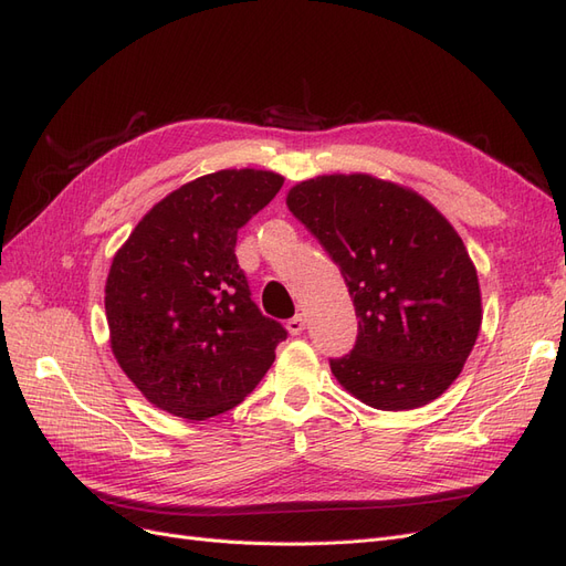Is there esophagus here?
<instances>
[{
	"label": "esophagus",
	"instance_id": "1",
	"mask_svg": "<svg viewBox=\"0 0 566 566\" xmlns=\"http://www.w3.org/2000/svg\"><path fill=\"white\" fill-rule=\"evenodd\" d=\"M285 328H287L290 335H300V333L304 331V316H302V314L293 316V318H290V321L285 323Z\"/></svg>",
	"mask_w": 566,
	"mask_h": 566
}]
</instances>
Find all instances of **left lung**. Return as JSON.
Here are the masks:
<instances>
[{"mask_svg":"<svg viewBox=\"0 0 566 566\" xmlns=\"http://www.w3.org/2000/svg\"><path fill=\"white\" fill-rule=\"evenodd\" d=\"M287 208L339 266L358 318L337 382L380 410L430 403L449 389L482 325L476 271L430 202L368 175L302 181Z\"/></svg>","mask_w":566,"mask_h":566,"instance_id":"obj_1","label":"left lung"}]
</instances>
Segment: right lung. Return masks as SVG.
Masks as SVG:
<instances>
[{"label": "right lung", "mask_w": 566, "mask_h": 566, "mask_svg": "<svg viewBox=\"0 0 566 566\" xmlns=\"http://www.w3.org/2000/svg\"><path fill=\"white\" fill-rule=\"evenodd\" d=\"M283 177L221 169L177 188L115 254L106 283L111 347L144 397L205 420L260 385L287 331L252 302L238 266V229L281 191Z\"/></svg>", "instance_id": "obj_1"}]
</instances>
